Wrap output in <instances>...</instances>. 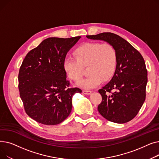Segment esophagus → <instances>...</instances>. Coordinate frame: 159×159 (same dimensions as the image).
I'll return each instance as SVG.
<instances>
[{
	"label": "esophagus",
	"instance_id": "1",
	"mask_svg": "<svg viewBox=\"0 0 159 159\" xmlns=\"http://www.w3.org/2000/svg\"><path fill=\"white\" fill-rule=\"evenodd\" d=\"M92 91H88V90H82V93L85 95H90Z\"/></svg>",
	"mask_w": 159,
	"mask_h": 159
}]
</instances>
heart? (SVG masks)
Masks as SVG:
<instances>
[{
    "label": "heart",
    "mask_w": 159,
    "mask_h": 159,
    "mask_svg": "<svg viewBox=\"0 0 159 159\" xmlns=\"http://www.w3.org/2000/svg\"><path fill=\"white\" fill-rule=\"evenodd\" d=\"M75 57L66 56L63 66L69 78L79 80L82 75L84 66L88 67L89 75L82 79L79 86L89 89L101 84L102 80L110 79L116 70L117 53L110 44L86 43L74 50Z\"/></svg>",
    "instance_id": "heart-1"
}]
</instances>
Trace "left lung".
<instances>
[{"mask_svg":"<svg viewBox=\"0 0 159 159\" xmlns=\"http://www.w3.org/2000/svg\"><path fill=\"white\" fill-rule=\"evenodd\" d=\"M111 44L117 53V64L111 80L98 90L102 102L98 111L107 120L123 124L132 120L146 99L148 71L144 58L128 41L113 33L87 35Z\"/></svg>","mask_w":159,"mask_h":159,"instance_id":"8db88e82","label":"left lung"}]
</instances>
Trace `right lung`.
<instances>
[{
    "label": "right lung",
    "mask_w": 159,
    "mask_h": 159,
    "mask_svg": "<svg viewBox=\"0 0 159 159\" xmlns=\"http://www.w3.org/2000/svg\"><path fill=\"white\" fill-rule=\"evenodd\" d=\"M81 37H50L26 55L19 73V89L24 110L31 119L52 126L63 122L72 109V97L63 62Z\"/></svg>",
    "instance_id": "right-lung-1"
}]
</instances>
